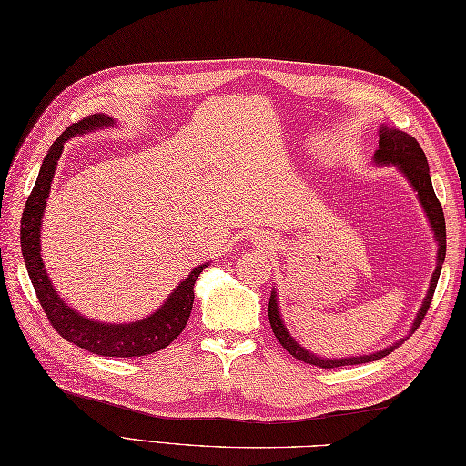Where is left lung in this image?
<instances>
[{
    "label": "left lung",
    "instance_id": "left-lung-1",
    "mask_svg": "<svg viewBox=\"0 0 466 466\" xmlns=\"http://www.w3.org/2000/svg\"><path fill=\"white\" fill-rule=\"evenodd\" d=\"M372 160L376 166H394L397 170L407 177L409 184L412 186V190L417 192L419 202L422 206L424 214L429 218V224L432 228L434 240H437V266H434V272L431 276V284L427 296L420 304V309L417 312V319L412 320L410 329H409V336L419 329L420 322L424 320V314H427L434 289H437L439 276L442 270V262H444V254H447V226H444V214H442V206L439 202L437 194H434L432 187V180H431V172H429V162L427 156H424L422 147L419 146V142L414 140L412 136L404 134L397 127H389V126H380L379 130V150L374 152ZM268 319H270V326L272 332L279 342L289 350L294 359H299L306 364H314L320 366V369H336V366H349V364H364V362H372L384 359L386 354H390L392 350H397V346L402 344L409 336H404L402 340H397L390 346H386L382 350L376 352H369V354H360V356H344V359H324V356H319L310 352L309 349H304L302 344H299L294 340V336L286 329V324L282 320V314L279 309V294H276V289H272L270 294V302H268Z\"/></svg>",
    "mask_w": 466,
    "mask_h": 466
}]
</instances>
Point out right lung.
Wrapping results in <instances>:
<instances>
[{
	"instance_id": "obj_1",
	"label": "right lung",
	"mask_w": 466,
	"mask_h": 466,
	"mask_svg": "<svg viewBox=\"0 0 466 466\" xmlns=\"http://www.w3.org/2000/svg\"><path fill=\"white\" fill-rule=\"evenodd\" d=\"M116 124L117 122L114 117L106 114L87 116L82 122L69 126L52 144V147H49V152L44 157L42 167H39L34 190L25 202L19 240H22V254L29 280H32L37 300L42 304L46 316L57 330V334L87 352L130 359V356H146L162 350L177 339V334L186 329V322L190 319L194 304V284L206 266H210V262L196 266V268L187 274L170 294H167V299L164 300L160 309L136 322L117 324L92 320L74 310L72 306H67L62 300V296L57 294V290L54 289V282L49 280L44 266L42 240H39L42 238L44 210L49 198V190H52L57 160L64 152V144L67 140H72L74 136L104 130V127H112Z\"/></svg>"
}]
</instances>
